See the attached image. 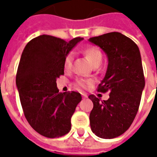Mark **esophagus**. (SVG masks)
I'll return each mask as SVG.
<instances>
[{"mask_svg": "<svg viewBox=\"0 0 157 157\" xmlns=\"http://www.w3.org/2000/svg\"><path fill=\"white\" fill-rule=\"evenodd\" d=\"M81 95H82V98H87V94H82Z\"/></svg>", "mask_w": 157, "mask_h": 157, "instance_id": "34e87169", "label": "esophagus"}]
</instances>
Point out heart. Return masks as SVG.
I'll list each match as a JSON object with an SVG mask.
<instances>
[{
    "label": "heart",
    "instance_id": "1",
    "mask_svg": "<svg viewBox=\"0 0 157 157\" xmlns=\"http://www.w3.org/2000/svg\"><path fill=\"white\" fill-rule=\"evenodd\" d=\"M84 54H85L87 59L92 65L95 63H100L102 62L103 54H102L100 50L95 46H90V47L86 48V50H84ZM73 61L74 54L72 52L68 53L65 57V59H64V67L67 70H70L72 67ZM88 83L89 81H86L85 80H82V79L77 80V81H76L77 86L81 87V88H86Z\"/></svg>",
    "mask_w": 157,
    "mask_h": 157
}]
</instances>
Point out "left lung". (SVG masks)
Listing matches in <instances>:
<instances>
[{
    "instance_id": "left-lung-1",
    "label": "left lung",
    "mask_w": 157,
    "mask_h": 157,
    "mask_svg": "<svg viewBox=\"0 0 157 157\" xmlns=\"http://www.w3.org/2000/svg\"><path fill=\"white\" fill-rule=\"evenodd\" d=\"M88 40L107 54V71L98 91L110 93L107 100L89 96L94 103L91 130L99 138L113 139L129 129L139 110L145 86L141 54L130 38L117 32Z\"/></svg>"
}]
</instances>
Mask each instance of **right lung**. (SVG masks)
I'll list each match as a JSON object with an SVG mask.
<instances>
[{
    "instance_id": "1",
    "label": "right lung",
    "mask_w": 157,
    "mask_h": 157,
    "mask_svg": "<svg viewBox=\"0 0 157 157\" xmlns=\"http://www.w3.org/2000/svg\"><path fill=\"white\" fill-rule=\"evenodd\" d=\"M49 35L33 38L24 48L16 75L21 105L30 125L43 136L58 138L71 129V118L81 101L75 91L60 93L57 79L64 74L65 57L77 43Z\"/></svg>"
}]
</instances>
